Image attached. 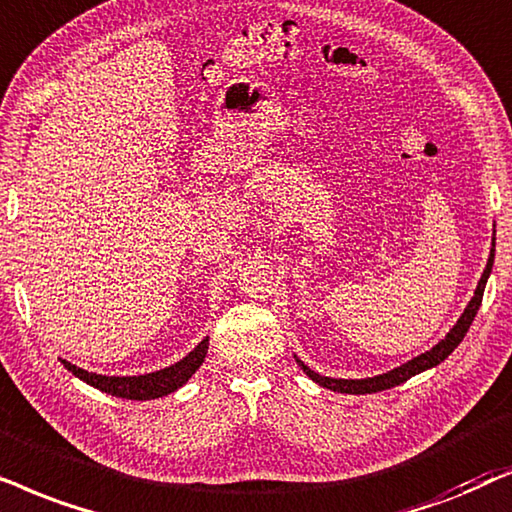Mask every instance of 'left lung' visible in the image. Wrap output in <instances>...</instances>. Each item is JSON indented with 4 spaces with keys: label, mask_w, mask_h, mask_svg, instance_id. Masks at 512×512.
Returning a JSON list of instances; mask_svg holds the SVG:
<instances>
[{
    "label": "left lung",
    "mask_w": 512,
    "mask_h": 512,
    "mask_svg": "<svg viewBox=\"0 0 512 512\" xmlns=\"http://www.w3.org/2000/svg\"><path fill=\"white\" fill-rule=\"evenodd\" d=\"M492 264H494V248L492 252H489V262L485 267V274H482L480 283H478V290H475L473 299H470L466 311L461 313V318L456 320V325L452 327V330L447 332V337L442 339L440 344H435L431 351L421 353V356H417L414 360H410V363L395 367V370L386 372V374H379V377H370V379H332V377H323V374L313 372L306 367L302 360H297L299 367L309 374V377L316 381V384L330 388V391H337V393H351V395H363V393H377V391H386V388H393L398 384H403V381H407L410 377H414V374L424 372L428 370V367H435L438 363H442L449 353H452L456 346L461 344V339L466 337L468 327L470 323H473L475 313H478L480 304H482V292H485V285H487V278L489 274H492Z\"/></svg>",
    "instance_id": "1"
}]
</instances>
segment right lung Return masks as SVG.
<instances>
[{"label": "right lung", "instance_id": "obj_1", "mask_svg": "<svg viewBox=\"0 0 512 512\" xmlns=\"http://www.w3.org/2000/svg\"><path fill=\"white\" fill-rule=\"evenodd\" d=\"M206 353H208V339H203V342L196 346L187 358H182L180 363L152 374H140V377H105V374L81 370V367L67 363V360H63V365L74 374V377L84 379L86 384L100 388V391H105L109 395H117V398H128V400H152V398H161V395L173 393L182 384H187V379L201 367Z\"/></svg>", "mask_w": 512, "mask_h": 512}]
</instances>
